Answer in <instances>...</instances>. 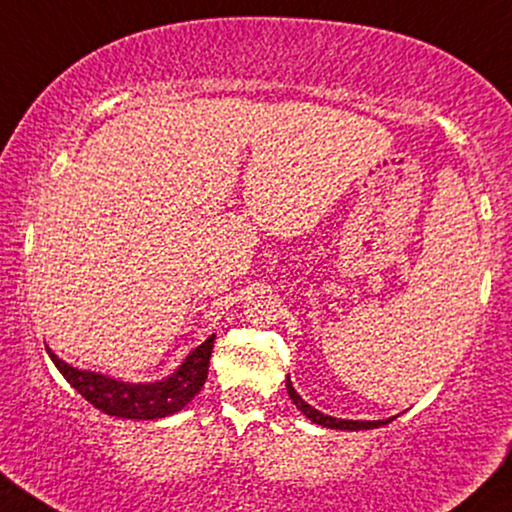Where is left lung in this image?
I'll return each instance as SVG.
<instances>
[{
  "mask_svg": "<svg viewBox=\"0 0 512 512\" xmlns=\"http://www.w3.org/2000/svg\"><path fill=\"white\" fill-rule=\"evenodd\" d=\"M286 390H288V397L293 399V404L300 409L304 416H307L312 423L316 425H323V428H331V430H373V428H380V425H387L390 420L394 418H387V420H342V418H333V416H323L321 411H316L314 406H309L307 401H304L300 394L295 392L293 383H290V378L286 380Z\"/></svg>",
  "mask_w": 512,
  "mask_h": 512,
  "instance_id": "left-lung-1",
  "label": "left lung"
}]
</instances>
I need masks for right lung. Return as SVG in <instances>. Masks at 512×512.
Instances as JSON below:
<instances>
[{"label":"right lung","mask_w":512,"mask_h":512,"mask_svg":"<svg viewBox=\"0 0 512 512\" xmlns=\"http://www.w3.org/2000/svg\"><path fill=\"white\" fill-rule=\"evenodd\" d=\"M212 347H215V335H210L203 345L193 349L170 378L158 380V383H122V380L108 378L103 373L73 368L58 359L49 347L47 352L63 378L99 411L118 418L155 420L181 411L203 390L205 380H208Z\"/></svg>","instance_id":"1"}]
</instances>
